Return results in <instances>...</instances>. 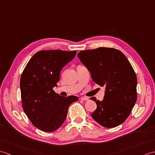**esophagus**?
<instances>
[{"label": "esophagus", "instance_id": "34e87169", "mask_svg": "<svg viewBox=\"0 0 155 155\" xmlns=\"http://www.w3.org/2000/svg\"><path fill=\"white\" fill-rule=\"evenodd\" d=\"M81 99L82 100H85V101H88V100H89V98H86V97H81Z\"/></svg>", "mask_w": 155, "mask_h": 155}]
</instances>
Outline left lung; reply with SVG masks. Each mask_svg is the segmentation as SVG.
<instances>
[{
  "label": "left lung",
  "mask_w": 155,
  "mask_h": 155,
  "mask_svg": "<svg viewBox=\"0 0 155 155\" xmlns=\"http://www.w3.org/2000/svg\"><path fill=\"white\" fill-rule=\"evenodd\" d=\"M78 57L91 73L96 84L105 86L102 101L92 97L97 104L92 117L102 126L111 128L125 121L137 100L136 74L124 54L111 48L81 51Z\"/></svg>",
  "instance_id": "left-lung-1"
}]
</instances>
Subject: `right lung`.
Listing matches in <instances>:
<instances>
[{"instance_id":"1","label":"right lung","mask_w":155,"mask_h":155,"mask_svg":"<svg viewBox=\"0 0 155 155\" xmlns=\"http://www.w3.org/2000/svg\"><path fill=\"white\" fill-rule=\"evenodd\" d=\"M77 51L42 50L35 53L20 78L21 99L25 114L35 127L45 132L59 129L71 103L78 97H62L53 91L62 68L74 59Z\"/></svg>"}]
</instances>
